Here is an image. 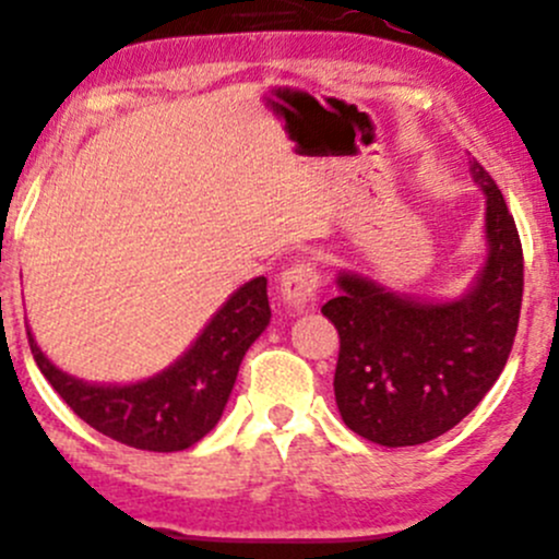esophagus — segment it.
I'll return each instance as SVG.
<instances>
[{"label": "esophagus", "instance_id": "1", "mask_svg": "<svg viewBox=\"0 0 559 559\" xmlns=\"http://www.w3.org/2000/svg\"><path fill=\"white\" fill-rule=\"evenodd\" d=\"M281 299L289 312H305L318 302V273L310 262H299L281 275Z\"/></svg>", "mask_w": 559, "mask_h": 559}]
</instances>
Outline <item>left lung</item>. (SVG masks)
<instances>
[{
  "instance_id": "obj_1",
  "label": "left lung",
  "mask_w": 559,
  "mask_h": 559,
  "mask_svg": "<svg viewBox=\"0 0 559 559\" xmlns=\"http://www.w3.org/2000/svg\"><path fill=\"white\" fill-rule=\"evenodd\" d=\"M486 195V260L459 297H414L340 270L321 312L340 331L334 395L342 421L371 443L403 449L449 432L493 388L518 334L523 247L507 201L469 158Z\"/></svg>"
}]
</instances>
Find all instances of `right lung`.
I'll list each match as a JSON object with an SVG mask.
<instances>
[{"label": "right lung", "mask_w": 559, "mask_h": 559, "mask_svg": "<svg viewBox=\"0 0 559 559\" xmlns=\"http://www.w3.org/2000/svg\"><path fill=\"white\" fill-rule=\"evenodd\" d=\"M270 323L267 278L230 294L190 347L167 369L127 384L84 382L58 369L28 329L36 366L79 419L116 443L171 453L199 443L223 416L247 349Z\"/></svg>", "instance_id": "add662e5"}]
</instances>
